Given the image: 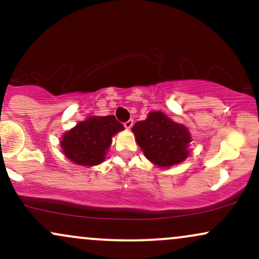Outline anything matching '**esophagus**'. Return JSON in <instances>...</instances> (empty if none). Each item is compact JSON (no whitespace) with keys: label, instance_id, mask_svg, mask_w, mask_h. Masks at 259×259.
Masks as SVG:
<instances>
[{"label":"esophagus","instance_id":"obj_1","mask_svg":"<svg viewBox=\"0 0 259 259\" xmlns=\"http://www.w3.org/2000/svg\"><path fill=\"white\" fill-rule=\"evenodd\" d=\"M133 124H134V120L129 119L127 121H125V123H124V126H125V129H130V127L133 126Z\"/></svg>","mask_w":259,"mask_h":259}]
</instances>
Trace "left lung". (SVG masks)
I'll return each instance as SVG.
<instances>
[{"label":"left lung","mask_w":259,"mask_h":259,"mask_svg":"<svg viewBox=\"0 0 259 259\" xmlns=\"http://www.w3.org/2000/svg\"><path fill=\"white\" fill-rule=\"evenodd\" d=\"M133 133L145 156L159 167L178 164L189 154L190 133L162 112H151L147 119L133 126Z\"/></svg>","instance_id":"left-lung-1"}]
</instances>
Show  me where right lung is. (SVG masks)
Masks as SVG:
<instances>
[{
    "instance_id": "right-lung-1",
    "label": "right lung",
    "mask_w": 259,
    "mask_h": 259,
    "mask_svg": "<svg viewBox=\"0 0 259 259\" xmlns=\"http://www.w3.org/2000/svg\"><path fill=\"white\" fill-rule=\"evenodd\" d=\"M124 126L114 115L90 117L64 134L61 146L65 156L79 165H97L105 159L112 136Z\"/></svg>"
}]
</instances>
